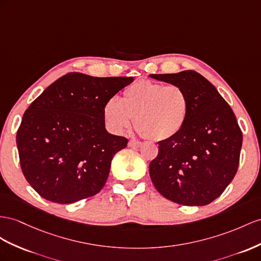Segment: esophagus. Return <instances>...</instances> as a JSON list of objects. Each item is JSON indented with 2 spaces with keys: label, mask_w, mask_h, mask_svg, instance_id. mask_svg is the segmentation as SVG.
Masks as SVG:
<instances>
[{
  "label": "esophagus",
  "mask_w": 261,
  "mask_h": 261,
  "mask_svg": "<svg viewBox=\"0 0 261 261\" xmlns=\"http://www.w3.org/2000/svg\"><path fill=\"white\" fill-rule=\"evenodd\" d=\"M128 145L130 146V148H139V146L141 145V142L136 141V140H130Z\"/></svg>",
  "instance_id": "obj_1"
}]
</instances>
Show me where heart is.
<instances>
[{"mask_svg": "<svg viewBox=\"0 0 261 261\" xmlns=\"http://www.w3.org/2000/svg\"><path fill=\"white\" fill-rule=\"evenodd\" d=\"M190 108L182 87L142 79L126 87L121 101L109 99L103 107V118L109 130L118 135L128 129L135 118L140 133L153 141H163L181 132Z\"/></svg>", "mask_w": 261, "mask_h": 261, "instance_id": "b5f03b06", "label": "heart"}]
</instances>
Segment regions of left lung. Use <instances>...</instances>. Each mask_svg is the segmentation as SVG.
Segmentation results:
<instances>
[{"instance_id": "left-lung-1", "label": "left lung", "mask_w": 261, "mask_h": 261, "mask_svg": "<svg viewBox=\"0 0 261 261\" xmlns=\"http://www.w3.org/2000/svg\"><path fill=\"white\" fill-rule=\"evenodd\" d=\"M150 77L182 87L191 105L181 132L158 142V156L149 166L153 185L174 203L210 204L238 169L243 133L236 117L215 87L194 70Z\"/></svg>"}]
</instances>
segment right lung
<instances>
[{"instance_id":"obj_1","label":"right lung","mask_w":261,"mask_h":261,"mask_svg":"<svg viewBox=\"0 0 261 261\" xmlns=\"http://www.w3.org/2000/svg\"><path fill=\"white\" fill-rule=\"evenodd\" d=\"M133 80L69 72L31 103L16 144L26 181L42 197L71 204L101 191L113 156L128 144L106 130L103 107Z\"/></svg>"}]
</instances>
